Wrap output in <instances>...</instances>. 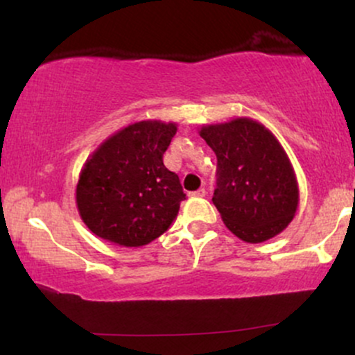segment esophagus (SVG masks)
<instances>
[{"label": "esophagus", "instance_id": "esophagus-1", "mask_svg": "<svg viewBox=\"0 0 355 355\" xmlns=\"http://www.w3.org/2000/svg\"><path fill=\"white\" fill-rule=\"evenodd\" d=\"M193 195H195V197H205L207 190L205 189H198L197 191H193Z\"/></svg>", "mask_w": 355, "mask_h": 355}]
</instances>
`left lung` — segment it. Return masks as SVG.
I'll list each match as a JSON object with an SVG mask.
<instances>
[{
  "label": "left lung",
  "mask_w": 355,
  "mask_h": 355,
  "mask_svg": "<svg viewBox=\"0 0 355 355\" xmlns=\"http://www.w3.org/2000/svg\"><path fill=\"white\" fill-rule=\"evenodd\" d=\"M217 155L214 205L232 234L260 243L287 229L299 207L294 166L274 133L252 118L203 125Z\"/></svg>",
  "instance_id": "8db88e82"
}]
</instances>
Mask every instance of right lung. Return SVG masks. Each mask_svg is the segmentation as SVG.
Returning a JSON list of instances; mask_svg holds the SVG:
<instances>
[{"label":"right lung","mask_w":355,"mask_h":355,"mask_svg":"<svg viewBox=\"0 0 355 355\" xmlns=\"http://www.w3.org/2000/svg\"><path fill=\"white\" fill-rule=\"evenodd\" d=\"M175 133L173 121H137L89 155L76 183V207L93 234L141 247L168 229L185 200L178 175L164 165Z\"/></svg>","instance_id":"obj_1"}]
</instances>
